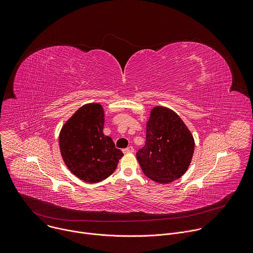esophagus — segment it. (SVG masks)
<instances>
[{
    "label": "esophagus",
    "mask_w": 253,
    "mask_h": 253,
    "mask_svg": "<svg viewBox=\"0 0 253 253\" xmlns=\"http://www.w3.org/2000/svg\"><path fill=\"white\" fill-rule=\"evenodd\" d=\"M123 152H124L125 154H127V153H133V152H134V148H133L132 146H129V147L125 148V149L123 150Z\"/></svg>",
    "instance_id": "obj_1"
}]
</instances>
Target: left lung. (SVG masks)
Listing matches in <instances>:
<instances>
[{"label":"left lung","instance_id":"obj_1","mask_svg":"<svg viewBox=\"0 0 253 253\" xmlns=\"http://www.w3.org/2000/svg\"><path fill=\"white\" fill-rule=\"evenodd\" d=\"M194 152V139L173 110L154 107L146 124V142L136 153L143 173L153 181L166 184L181 177Z\"/></svg>","mask_w":253,"mask_h":253}]
</instances>
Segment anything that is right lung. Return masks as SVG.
<instances>
[{
	"label": "right lung",
	"instance_id": "obj_1",
	"mask_svg": "<svg viewBox=\"0 0 253 253\" xmlns=\"http://www.w3.org/2000/svg\"><path fill=\"white\" fill-rule=\"evenodd\" d=\"M104 122L103 107L89 103L72 115L59 135L66 166L87 183H97L109 177L123 156L112 138L104 135Z\"/></svg>",
	"mask_w": 253,
	"mask_h": 253
}]
</instances>
